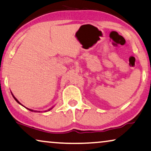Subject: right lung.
Masks as SVG:
<instances>
[{"label": "right lung", "mask_w": 151, "mask_h": 151, "mask_svg": "<svg viewBox=\"0 0 151 151\" xmlns=\"http://www.w3.org/2000/svg\"><path fill=\"white\" fill-rule=\"evenodd\" d=\"M12 96H13V94H12ZM13 97H14V99H15V100H16V102H18V103H19V104H20V102H18V100H17V99H16V98H15V97H14V96H13ZM21 105H22V104H21ZM51 109H52V108H51V109H49V110H48V111H50V110H51ZM29 109V111H33V110H32V109Z\"/></svg>", "instance_id": "obj_1"}]
</instances>
